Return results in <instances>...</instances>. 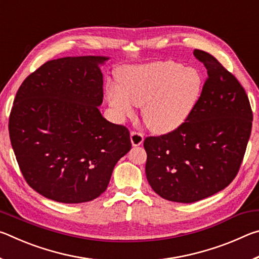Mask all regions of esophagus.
Wrapping results in <instances>:
<instances>
[{"instance_id":"obj_1","label":"esophagus","mask_w":259,"mask_h":259,"mask_svg":"<svg viewBox=\"0 0 259 259\" xmlns=\"http://www.w3.org/2000/svg\"><path fill=\"white\" fill-rule=\"evenodd\" d=\"M130 140H131V144H133V146H139L142 145L144 142V136L143 134L137 133V131H131Z\"/></svg>"}]
</instances>
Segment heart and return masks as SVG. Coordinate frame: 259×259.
Wrapping results in <instances>:
<instances>
[{"label": "heart", "instance_id": "b5f03b06", "mask_svg": "<svg viewBox=\"0 0 259 259\" xmlns=\"http://www.w3.org/2000/svg\"><path fill=\"white\" fill-rule=\"evenodd\" d=\"M117 84H107L106 99L117 119L135 115L143 106L147 128L168 134L184 124L202 93L203 80L194 67H184L172 60L153 61L120 68Z\"/></svg>", "mask_w": 259, "mask_h": 259}]
</instances>
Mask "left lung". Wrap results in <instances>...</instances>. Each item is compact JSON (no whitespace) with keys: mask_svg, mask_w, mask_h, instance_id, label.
<instances>
[{"mask_svg":"<svg viewBox=\"0 0 259 259\" xmlns=\"http://www.w3.org/2000/svg\"><path fill=\"white\" fill-rule=\"evenodd\" d=\"M193 54L208 73L195 108L178 129L144 140L148 184L161 198L181 203L196 202L230 185L252 125L248 96L233 74L208 52Z\"/></svg>","mask_w":259,"mask_h":259,"instance_id":"left-lung-1","label":"left lung"}]
</instances>
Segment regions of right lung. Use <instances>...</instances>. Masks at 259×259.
Here are the masks:
<instances>
[{"label":"right lung","mask_w":259,"mask_h":259,"mask_svg":"<svg viewBox=\"0 0 259 259\" xmlns=\"http://www.w3.org/2000/svg\"><path fill=\"white\" fill-rule=\"evenodd\" d=\"M108 57L47 61L17 91L9 135L28 185L61 203L91 201L106 191L130 151L129 130L104 119L100 65Z\"/></svg>","instance_id":"obj_1"}]
</instances>
